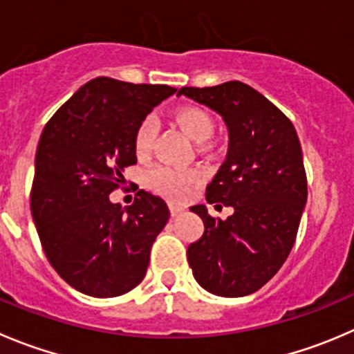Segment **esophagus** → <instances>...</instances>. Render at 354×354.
Listing matches in <instances>:
<instances>
[{"instance_id": "34e87169", "label": "esophagus", "mask_w": 354, "mask_h": 354, "mask_svg": "<svg viewBox=\"0 0 354 354\" xmlns=\"http://www.w3.org/2000/svg\"><path fill=\"white\" fill-rule=\"evenodd\" d=\"M169 211H171V216H173V218H176V216H180L181 212L185 211V207H181V205H176V204H171Z\"/></svg>"}]
</instances>
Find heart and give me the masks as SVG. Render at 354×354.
Returning a JSON list of instances; mask_svg holds the SVG:
<instances>
[{
  "mask_svg": "<svg viewBox=\"0 0 354 354\" xmlns=\"http://www.w3.org/2000/svg\"><path fill=\"white\" fill-rule=\"evenodd\" d=\"M174 121L195 143H204L214 133V121L207 111L195 105H183L174 111ZM156 135V126L150 118H145L138 124L135 133V150L138 156H145L150 150ZM195 181V174L190 171L178 169L171 166H156L145 174V185L162 197L180 201L188 194V188Z\"/></svg>",
  "mask_w": 354,
  "mask_h": 354,
  "instance_id": "b5f03b06",
  "label": "heart"
}]
</instances>
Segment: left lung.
<instances>
[{
    "instance_id": "1",
    "label": "left lung",
    "mask_w": 354,
    "mask_h": 354,
    "mask_svg": "<svg viewBox=\"0 0 354 354\" xmlns=\"http://www.w3.org/2000/svg\"><path fill=\"white\" fill-rule=\"evenodd\" d=\"M178 95L218 112L228 129L226 157L205 201L233 207L226 219L209 216L204 204L190 207L205 230L188 245V264L207 292L249 296L275 277L296 242L308 198L299 138L268 98L240 81Z\"/></svg>"
}]
</instances>
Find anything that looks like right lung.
Here are the masks:
<instances>
[{
  "instance_id": "obj_1",
  "label": "right lung",
  "mask_w": 354,
  "mask_h": 354,
  "mask_svg": "<svg viewBox=\"0 0 354 354\" xmlns=\"http://www.w3.org/2000/svg\"><path fill=\"white\" fill-rule=\"evenodd\" d=\"M174 93L166 84L91 79L41 133L30 212L50 264L79 292L115 297L145 277L169 209L143 190L129 207L109 195L136 164L138 124Z\"/></svg>"
}]
</instances>
